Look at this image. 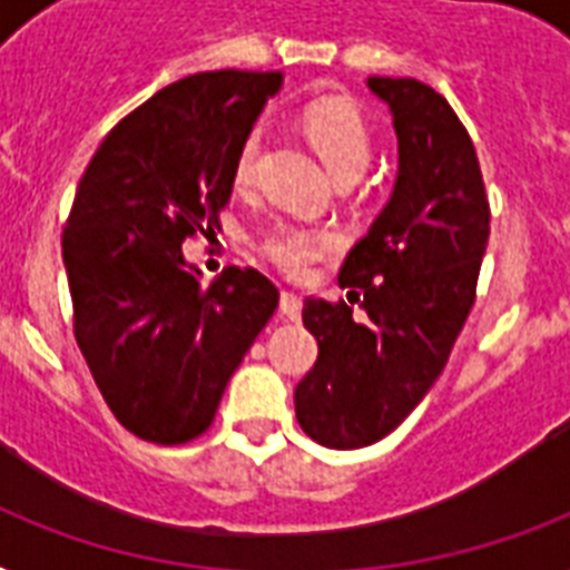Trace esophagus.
Returning <instances> with one entry per match:
<instances>
[{"instance_id": "obj_1", "label": "esophagus", "mask_w": 570, "mask_h": 570, "mask_svg": "<svg viewBox=\"0 0 570 570\" xmlns=\"http://www.w3.org/2000/svg\"><path fill=\"white\" fill-rule=\"evenodd\" d=\"M281 316H286V320H298V316H302V298L295 293H281Z\"/></svg>"}]
</instances>
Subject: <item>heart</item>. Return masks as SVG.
<instances>
[{
	"mask_svg": "<svg viewBox=\"0 0 570 570\" xmlns=\"http://www.w3.org/2000/svg\"><path fill=\"white\" fill-rule=\"evenodd\" d=\"M302 127L311 138V145L316 147V154L322 156V163L328 165V171L337 180H346V177L357 180L373 159V136H370L364 115L352 100L322 97V100L311 102L302 115ZM259 154H263V129L254 127L242 138L239 150L233 156V183L236 186L245 189L257 180ZM337 245L340 236L334 230L281 224L259 242V250L277 272L298 281V277L311 275V268L325 254L337 250Z\"/></svg>",
	"mask_w": 570,
	"mask_h": 570,
	"instance_id": "b5f03b06",
	"label": "heart"
}]
</instances>
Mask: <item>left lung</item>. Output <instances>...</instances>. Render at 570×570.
<instances>
[{"mask_svg":"<svg viewBox=\"0 0 570 570\" xmlns=\"http://www.w3.org/2000/svg\"><path fill=\"white\" fill-rule=\"evenodd\" d=\"M366 85L393 115L396 186L340 268L348 302L307 298L302 311L320 357L295 387V416L331 450L381 441L423 402L476 302L491 233L476 147L450 102L416 79Z\"/></svg>","mask_w":570,"mask_h":570,"instance_id":"obj_1","label":"left lung"}]
</instances>
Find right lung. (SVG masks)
Segmentation results:
<instances>
[{"label":"right lung","mask_w":570,"mask_h":570,"mask_svg":"<svg viewBox=\"0 0 570 570\" xmlns=\"http://www.w3.org/2000/svg\"><path fill=\"white\" fill-rule=\"evenodd\" d=\"M284 76L209 70L118 120L61 233L73 334L106 405L141 441L189 443L277 307L257 268L197 281L183 242L218 227L233 156Z\"/></svg>","instance_id":"right-lung-1"}]
</instances>
